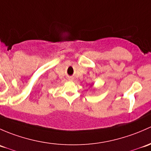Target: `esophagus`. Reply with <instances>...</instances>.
Masks as SVG:
<instances>
[{"label": "esophagus", "instance_id": "obj_1", "mask_svg": "<svg viewBox=\"0 0 151 151\" xmlns=\"http://www.w3.org/2000/svg\"><path fill=\"white\" fill-rule=\"evenodd\" d=\"M69 79H70V80H71V81H72V80H73V78H69Z\"/></svg>", "mask_w": 151, "mask_h": 151}]
</instances>
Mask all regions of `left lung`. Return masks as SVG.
<instances>
[{"instance_id": "obj_1", "label": "left lung", "mask_w": 151, "mask_h": 151, "mask_svg": "<svg viewBox=\"0 0 151 151\" xmlns=\"http://www.w3.org/2000/svg\"><path fill=\"white\" fill-rule=\"evenodd\" d=\"M90 85H91V86H93V84H92V83H91V84H90Z\"/></svg>"}]
</instances>
